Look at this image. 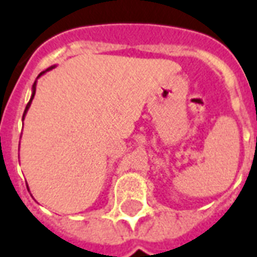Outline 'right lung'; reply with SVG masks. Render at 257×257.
<instances>
[{
    "mask_svg": "<svg viewBox=\"0 0 257 257\" xmlns=\"http://www.w3.org/2000/svg\"><path fill=\"white\" fill-rule=\"evenodd\" d=\"M54 68H56V65H53V66H50V68H49V69L43 70V72H42L41 75L38 76V77H41V76L43 75V73H46V72H49V70H51V69H54ZM35 91H37V81H35V83H34V85H32V94H31V99H30V102H28V103H27V106H26V110H24V114H23V119H24V117H26V114H27L28 109H30V106H31V102H32V99H34V95H35Z\"/></svg>",
    "mask_w": 257,
    "mask_h": 257,
    "instance_id": "right-lung-1",
    "label": "right lung"
}]
</instances>
